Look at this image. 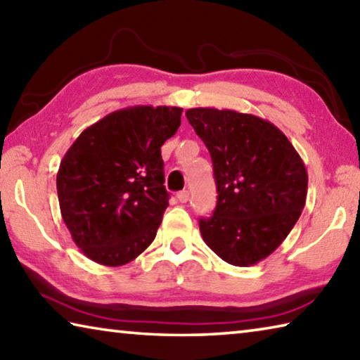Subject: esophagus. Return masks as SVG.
Returning <instances> with one entry per match:
<instances>
[{"mask_svg":"<svg viewBox=\"0 0 360 360\" xmlns=\"http://www.w3.org/2000/svg\"><path fill=\"white\" fill-rule=\"evenodd\" d=\"M188 198H191V192H188V191H181L178 193V200L181 203H187Z\"/></svg>","mask_w":360,"mask_h":360,"instance_id":"1","label":"esophagus"}]
</instances>
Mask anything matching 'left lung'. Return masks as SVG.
<instances>
[{"mask_svg":"<svg viewBox=\"0 0 360 360\" xmlns=\"http://www.w3.org/2000/svg\"><path fill=\"white\" fill-rule=\"evenodd\" d=\"M186 115L210 150L217 188L214 212L200 219L203 240L230 265L257 264L300 217L307 168L288 136L257 115L214 108Z\"/></svg>","mask_w":360,"mask_h":360,"instance_id":"left-lung-1","label":"left lung"}]
</instances>
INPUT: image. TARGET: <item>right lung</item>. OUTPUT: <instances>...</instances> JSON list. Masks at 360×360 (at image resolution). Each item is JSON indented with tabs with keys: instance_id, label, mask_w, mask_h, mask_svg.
Here are the masks:
<instances>
[{
	"instance_id": "add662e5",
	"label": "right lung",
	"mask_w": 360,
	"mask_h": 360,
	"mask_svg": "<svg viewBox=\"0 0 360 360\" xmlns=\"http://www.w3.org/2000/svg\"><path fill=\"white\" fill-rule=\"evenodd\" d=\"M181 108L133 106L85 129L57 173L63 222L90 260L120 266L155 238L169 193L160 148L181 125Z\"/></svg>"
}]
</instances>
